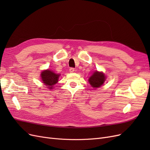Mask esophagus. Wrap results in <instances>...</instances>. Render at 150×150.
Here are the masks:
<instances>
[{
  "mask_svg": "<svg viewBox=\"0 0 150 150\" xmlns=\"http://www.w3.org/2000/svg\"><path fill=\"white\" fill-rule=\"evenodd\" d=\"M69 72H74V68L71 67L70 69H69Z\"/></svg>",
  "mask_w": 150,
  "mask_h": 150,
  "instance_id": "obj_1",
  "label": "esophagus"
}]
</instances>
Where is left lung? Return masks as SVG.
<instances>
[{"label":"left lung","mask_w":150,"mask_h":150,"mask_svg":"<svg viewBox=\"0 0 150 150\" xmlns=\"http://www.w3.org/2000/svg\"><path fill=\"white\" fill-rule=\"evenodd\" d=\"M106 80V76L102 72L96 71L93 72L92 76L89 77L88 81L91 86L94 88L101 87Z\"/></svg>","instance_id":"obj_1"}]
</instances>
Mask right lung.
<instances>
[{
  "instance_id": "right-lung-1",
  "label": "right lung",
  "mask_w": 150,
  "mask_h": 150,
  "mask_svg": "<svg viewBox=\"0 0 150 150\" xmlns=\"http://www.w3.org/2000/svg\"><path fill=\"white\" fill-rule=\"evenodd\" d=\"M59 76V74H56L49 69L42 71L40 74V77H41L40 78L42 79V82L49 89L54 88L53 86L58 82Z\"/></svg>"
}]
</instances>
